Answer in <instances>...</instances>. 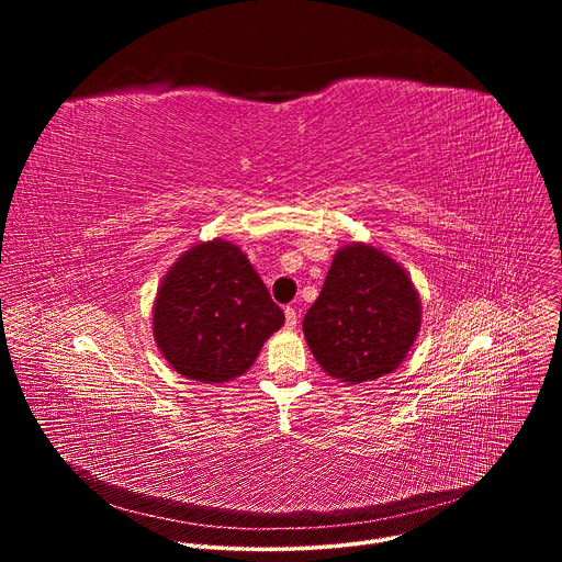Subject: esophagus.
<instances>
[{
	"label": "esophagus",
	"instance_id": "34e87169",
	"mask_svg": "<svg viewBox=\"0 0 562 562\" xmlns=\"http://www.w3.org/2000/svg\"><path fill=\"white\" fill-rule=\"evenodd\" d=\"M284 315H286V327L293 329L297 325V311L293 306H286L284 308Z\"/></svg>",
	"mask_w": 562,
	"mask_h": 562
}]
</instances>
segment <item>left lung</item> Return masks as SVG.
Instances as JSON below:
<instances>
[{
	"mask_svg": "<svg viewBox=\"0 0 562 562\" xmlns=\"http://www.w3.org/2000/svg\"><path fill=\"white\" fill-rule=\"evenodd\" d=\"M420 315L409 273L384 251L351 243L334 256L302 329L325 373L360 384L403 364L418 338Z\"/></svg>",
	"mask_w": 562,
	"mask_h": 562,
	"instance_id": "8db88e82",
	"label": "left lung"
}]
</instances>
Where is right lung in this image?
<instances>
[{
  "instance_id": "obj_1",
  "label": "right lung",
  "mask_w": 562,
  "mask_h": 562,
  "mask_svg": "<svg viewBox=\"0 0 562 562\" xmlns=\"http://www.w3.org/2000/svg\"><path fill=\"white\" fill-rule=\"evenodd\" d=\"M282 325L284 313L249 258L222 237L184 251L153 304L157 349L178 373L206 384L247 373Z\"/></svg>"
}]
</instances>
